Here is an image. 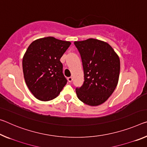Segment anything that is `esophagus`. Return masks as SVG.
I'll use <instances>...</instances> for the list:
<instances>
[{
  "instance_id": "1",
  "label": "esophagus",
  "mask_w": 147,
  "mask_h": 147,
  "mask_svg": "<svg viewBox=\"0 0 147 147\" xmlns=\"http://www.w3.org/2000/svg\"><path fill=\"white\" fill-rule=\"evenodd\" d=\"M67 80H68V81H69V82H71L72 81H73V78H72L71 76H70V77L67 78Z\"/></svg>"
}]
</instances>
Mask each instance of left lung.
Segmentation results:
<instances>
[{"label":"left lung","mask_w":147,"mask_h":147,"mask_svg":"<svg viewBox=\"0 0 147 147\" xmlns=\"http://www.w3.org/2000/svg\"><path fill=\"white\" fill-rule=\"evenodd\" d=\"M82 59L84 81L76 88L78 98L90 106L99 105L113 94L119 78L118 55L105 42L95 38L76 41Z\"/></svg>","instance_id":"obj_1"}]
</instances>
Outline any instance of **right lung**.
Returning a JSON list of instances; mask_svg holds the SVG:
<instances>
[{
	"instance_id": "obj_1",
	"label": "right lung",
	"mask_w": 147,
	"mask_h": 147,
	"mask_svg": "<svg viewBox=\"0 0 147 147\" xmlns=\"http://www.w3.org/2000/svg\"><path fill=\"white\" fill-rule=\"evenodd\" d=\"M71 42L48 36L30 44L23 58L24 78L28 88L42 101L56 97L67 80L60 59Z\"/></svg>"
}]
</instances>
